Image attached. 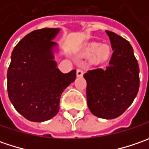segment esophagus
I'll use <instances>...</instances> for the list:
<instances>
[{
	"label": "esophagus",
	"instance_id": "1",
	"mask_svg": "<svg viewBox=\"0 0 149 149\" xmlns=\"http://www.w3.org/2000/svg\"><path fill=\"white\" fill-rule=\"evenodd\" d=\"M84 71L82 70H77V71H76V75H77V77H81L82 75H83Z\"/></svg>",
	"mask_w": 149,
	"mask_h": 149
}]
</instances>
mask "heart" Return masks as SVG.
I'll use <instances>...</instances> for the list:
<instances>
[{"label":"heart","instance_id":"heart-1","mask_svg":"<svg viewBox=\"0 0 149 149\" xmlns=\"http://www.w3.org/2000/svg\"><path fill=\"white\" fill-rule=\"evenodd\" d=\"M87 54H92L95 52V58L96 60L103 61L106 60L111 54V49L107 44H100L98 42H92L89 44L85 49Z\"/></svg>","mask_w":149,"mask_h":149}]
</instances>
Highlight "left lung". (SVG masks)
<instances>
[{
	"instance_id": "1",
	"label": "left lung",
	"mask_w": 149,
	"mask_h": 149,
	"mask_svg": "<svg viewBox=\"0 0 149 149\" xmlns=\"http://www.w3.org/2000/svg\"><path fill=\"white\" fill-rule=\"evenodd\" d=\"M113 50L106 69L87 71V104L98 118H115L132 104L139 89V67L128 40L106 31Z\"/></svg>"
}]
</instances>
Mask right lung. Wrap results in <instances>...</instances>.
Here are the masks:
<instances>
[{
	"label": "right lung",
	"instance_id": "1",
	"mask_svg": "<svg viewBox=\"0 0 149 149\" xmlns=\"http://www.w3.org/2000/svg\"><path fill=\"white\" fill-rule=\"evenodd\" d=\"M59 28H44L29 33L15 45L7 71L9 99L26 119L44 122L60 109L63 91L75 80L76 70L64 74L57 68L53 41Z\"/></svg>",
	"mask_w": 149,
	"mask_h": 149
}]
</instances>
